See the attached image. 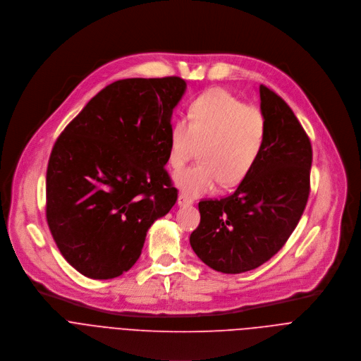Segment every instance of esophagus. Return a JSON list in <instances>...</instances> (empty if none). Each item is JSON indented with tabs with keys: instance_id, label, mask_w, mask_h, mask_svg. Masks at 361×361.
Wrapping results in <instances>:
<instances>
[{
	"instance_id": "esophagus-1",
	"label": "esophagus",
	"mask_w": 361,
	"mask_h": 361,
	"mask_svg": "<svg viewBox=\"0 0 361 361\" xmlns=\"http://www.w3.org/2000/svg\"><path fill=\"white\" fill-rule=\"evenodd\" d=\"M178 204H179V206H190V204H193V199L189 197V196L185 195V193H180V195L178 196Z\"/></svg>"
}]
</instances>
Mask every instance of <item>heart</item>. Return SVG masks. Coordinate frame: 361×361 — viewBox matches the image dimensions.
Instances as JSON below:
<instances>
[{
    "label": "heart",
    "mask_w": 361,
    "mask_h": 361,
    "mask_svg": "<svg viewBox=\"0 0 361 361\" xmlns=\"http://www.w3.org/2000/svg\"><path fill=\"white\" fill-rule=\"evenodd\" d=\"M267 137L264 114L224 90L195 98L188 122L176 119L169 132V165L180 169L199 148L200 161L178 172L175 185L189 196L235 186L256 166Z\"/></svg>",
    "instance_id": "b5f03b06"
}]
</instances>
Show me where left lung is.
Instances as JSON below:
<instances>
[{
	"label": "left lung",
	"mask_w": 361,
	"mask_h": 361,
	"mask_svg": "<svg viewBox=\"0 0 361 361\" xmlns=\"http://www.w3.org/2000/svg\"><path fill=\"white\" fill-rule=\"evenodd\" d=\"M267 121L263 152L228 197L199 202L200 224L190 235L196 256L210 269L236 274L274 256L296 229L310 192L312 145L279 95L260 85Z\"/></svg>",
	"instance_id": "obj_1"
}]
</instances>
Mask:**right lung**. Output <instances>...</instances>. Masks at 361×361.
Returning <instances> with one entry per match:
<instances>
[{"mask_svg":"<svg viewBox=\"0 0 361 361\" xmlns=\"http://www.w3.org/2000/svg\"><path fill=\"white\" fill-rule=\"evenodd\" d=\"M179 77L128 78L98 92L56 139L47 221L65 260L106 280L139 259L149 228L178 199L165 165Z\"/></svg>","mask_w":361,"mask_h":361,"instance_id":"obj_1","label":"right lung"}]
</instances>
